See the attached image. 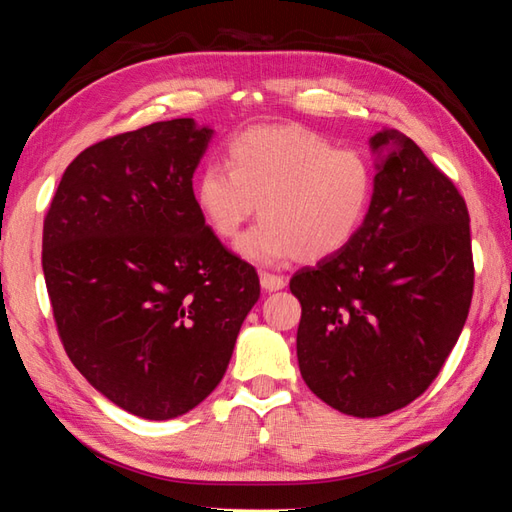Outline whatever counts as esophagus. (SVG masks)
I'll return each mask as SVG.
<instances>
[{"label": "esophagus", "instance_id": "1", "mask_svg": "<svg viewBox=\"0 0 512 512\" xmlns=\"http://www.w3.org/2000/svg\"><path fill=\"white\" fill-rule=\"evenodd\" d=\"M259 282H262V289L264 291H280V289H284V277H280V275H273V273H259Z\"/></svg>", "mask_w": 512, "mask_h": 512}]
</instances>
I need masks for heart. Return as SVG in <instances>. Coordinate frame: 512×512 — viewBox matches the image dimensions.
<instances>
[{
    "mask_svg": "<svg viewBox=\"0 0 512 512\" xmlns=\"http://www.w3.org/2000/svg\"><path fill=\"white\" fill-rule=\"evenodd\" d=\"M375 196L366 155L334 149L300 126H257L232 137L228 167L205 164L194 201L207 230L223 241L239 237L259 205V221L239 241L255 264L291 257L323 262L359 235Z\"/></svg>",
    "mask_w": 512,
    "mask_h": 512,
    "instance_id": "obj_1",
    "label": "heart"
}]
</instances>
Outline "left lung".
<instances>
[{
  "label": "left lung",
  "mask_w": 512,
  "mask_h": 512,
  "mask_svg": "<svg viewBox=\"0 0 512 512\" xmlns=\"http://www.w3.org/2000/svg\"><path fill=\"white\" fill-rule=\"evenodd\" d=\"M375 196L341 253L300 268L298 366L311 393L354 418L411 404L461 336L474 289L470 214L409 137L384 128Z\"/></svg>",
  "instance_id": "left-lung-1"
}]
</instances>
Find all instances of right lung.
<instances>
[{"instance_id":"obj_1","label":"right lung","mask_w":512,"mask_h":512,"mask_svg":"<svg viewBox=\"0 0 512 512\" xmlns=\"http://www.w3.org/2000/svg\"><path fill=\"white\" fill-rule=\"evenodd\" d=\"M214 131L171 119L65 169L42 230L60 341L112 404L178 418L210 395L259 300L257 271L203 221L192 178Z\"/></svg>"}]
</instances>
